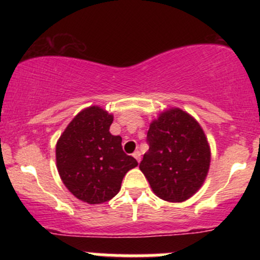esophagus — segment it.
Segmentation results:
<instances>
[{"label":"esophagus","mask_w":260,"mask_h":260,"mask_svg":"<svg viewBox=\"0 0 260 260\" xmlns=\"http://www.w3.org/2000/svg\"><path fill=\"white\" fill-rule=\"evenodd\" d=\"M133 156L136 157V160L138 161V162H139V161H140V151H138V150L134 151V153H133Z\"/></svg>","instance_id":"esophagus-1"}]
</instances>
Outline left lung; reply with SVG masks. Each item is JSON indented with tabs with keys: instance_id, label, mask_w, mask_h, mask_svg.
Segmentation results:
<instances>
[{
	"instance_id": "left-lung-1",
	"label": "left lung",
	"mask_w": 260,
	"mask_h": 260,
	"mask_svg": "<svg viewBox=\"0 0 260 260\" xmlns=\"http://www.w3.org/2000/svg\"><path fill=\"white\" fill-rule=\"evenodd\" d=\"M147 143L139 169L155 194L168 202L194 194L210 165V149L198 122L180 109L169 110L150 124Z\"/></svg>"
}]
</instances>
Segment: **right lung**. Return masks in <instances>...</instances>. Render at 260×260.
Segmentation results:
<instances>
[{
	"mask_svg": "<svg viewBox=\"0 0 260 260\" xmlns=\"http://www.w3.org/2000/svg\"><path fill=\"white\" fill-rule=\"evenodd\" d=\"M112 115L98 106L79 112L59 137L56 162L64 186L89 204L113 198L124 175L138 165L122 149V138L109 132Z\"/></svg>",
	"mask_w": 260,
	"mask_h": 260,
	"instance_id": "1",
	"label": "right lung"
}]
</instances>
